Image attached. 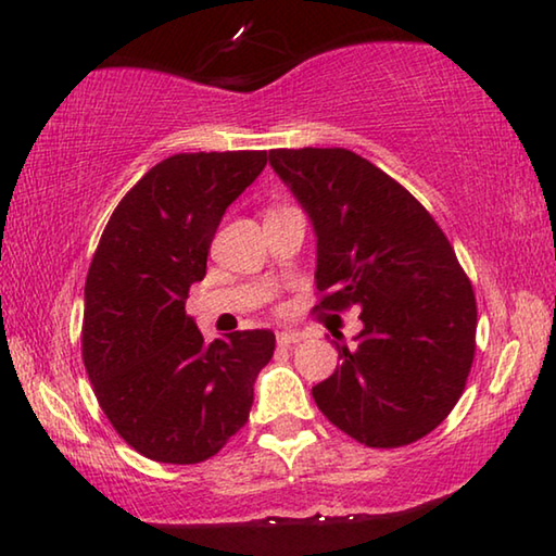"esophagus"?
Segmentation results:
<instances>
[{"label":"esophagus","mask_w":556,"mask_h":556,"mask_svg":"<svg viewBox=\"0 0 556 556\" xmlns=\"http://www.w3.org/2000/svg\"><path fill=\"white\" fill-rule=\"evenodd\" d=\"M301 341H304V336H301V333L281 331V333L277 336V343H279L281 348H291V345H296V343H301Z\"/></svg>","instance_id":"esophagus-1"}]
</instances>
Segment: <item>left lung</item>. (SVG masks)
Listing matches in <instances>:
<instances>
[{
    "label": "left lung",
    "instance_id": "8db88e82",
    "mask_svg": "<svg viewBox=\"0 0 556 556\" xmlns=\"http://www.w3.org/2000/svg\"><path fill=\"white\" fill-rule=\"evenodd\" d=\"M269 164L314 223V312L361 308L355 348L312 390L355 441L397 448L444 421L476 355V294L444 230L402 184L351 149H271Z\"/></svg>",
    "mask_w": 556,
    "mask_h": 556
}]
</instances>
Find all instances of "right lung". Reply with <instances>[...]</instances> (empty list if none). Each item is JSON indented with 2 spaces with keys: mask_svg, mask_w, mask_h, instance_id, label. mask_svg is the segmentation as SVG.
I'll return each instance as SVG.
<instances>
[{
  "mask_svg": "<svg viewBox=\"0 0 556 556\" xmlns=\"http://www.w3.org/2000/svg\"><path fill=\"white\" fill-rule=\"evenodd\" d=\"M267 152L174 154L117 203L86 279L83 363L117 434L162 464H201L248 425L271 331L211 345L186 316L228 205Z\"/></svg>",
  "mask_w": 556,
  "mask_h": 556,
  "instance_id": "1",
  "label": "right lung"
}]
</instances>
